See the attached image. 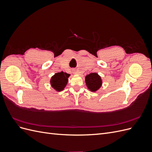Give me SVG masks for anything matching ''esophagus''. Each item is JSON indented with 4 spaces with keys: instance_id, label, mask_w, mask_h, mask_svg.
Wrapping results in <instances>:
<instances>
[{
    "instance_id": "34e87169",
    "label": "esophagus",
    "mask_w": 152,
    "mask_h": 152,
    "mask_svg": "<svg viewBox=\"0 0 152 152\" xmlns=\"http://www.w3.org/2000/svg\"><path fill=\"white\" fill-rule=\"evenodd\" d=\"M75 73H77V74H79L80 73V72H79V71H78V70H75Z\"/></svg>"
}]
</instances>
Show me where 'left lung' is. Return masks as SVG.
I'll use <instances>...</instances> for the list:
<instances>
[{
  "label": "left lung",
  "instance_id": "1",
  "mask_svg": "<svg viewBox=\"0 0 152 152\" xmlns=\"http://www.w3.org/2000/svg\"><path fill=\"white\" fill-rule=\"evenodd\" d=\"M86 84L88 89L95 92L100 88L102 84L101 77L96 73H91L86 77Z\"/></svg>",
  "mask_w": 152,
  "mask_h": 152
}]
</instances>
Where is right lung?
I'll return each mask as SVG.
<instances>
[{"instance_id":"right-lung-1","label":"right lung","mask_w":152,"mask_h":152,"mask_svg":"<svg viewBox=\"0 0 152 152\" xmlns=\"http://www.w3.org/2000/svg\"><path fill=\"white\" fill-rule=\"evenodd\" d=\"M70 74L61 72L57 73L52 77L50 79V84L54 89L57 91H61L63 90L68 82V78Z\"/></svg>"}]
</instances>
